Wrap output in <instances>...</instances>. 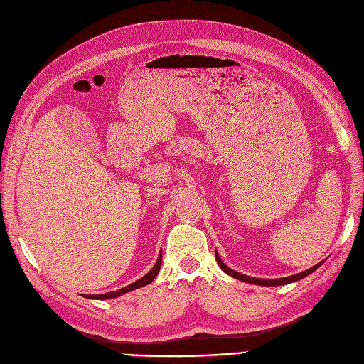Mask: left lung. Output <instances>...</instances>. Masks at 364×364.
Here are the masks:
<instances>
[{"instance_id":"obj_1","label":"left lung","mask_w":364,"mask_h":364,"mask_svg":"<svg viewBox=\"0 0 364 364\" xmlns=\"http://www.w3.org/2000/svg\"><path fill=\"white\" fill-rule=\"evenodd\" d=\"M216 261H218L219 267L222 268V270H223L226 274H230V276H232L234 279H238V280H241V282H247V284L259 285V287H282V285L292 284V282L301 280V279H304L306 276L314 273V272L316 270V268H319L322 264L326 262V261H321V262H318L316 265H314L312 268H309V270L301 272V273H297V274H294V276H288V277H280V279H259V277H250V276H246V274H241V273L232 270V268H230L228 265H225L223 261L220 259L218 252H216Z\"/></svg>"}]
</instances>
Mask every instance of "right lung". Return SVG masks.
<instances>
[{"mask_svg":"<svg viewBox=\"0 0 364 364\" xmlns=\"http://www.w3.org/2000/svg\"><path fill=\"white\" fill-rule=\"evenodd\" d=\"M160 265H161V252L159 253V258H157V261H156V264H154V267L151 268V270L148 272L145 276H142L141 279H138L136 282H133V284H130V285H127L124 288H121L118 291L99 294V295H85V297L91 299V300H109V299H117V297H119V295H123L126 292H130V291H134V289H138V288H142V287H145L148 284H151V282L156 279V276L159 274V270H160Z\"/></svg>","mask_w":364,"mask_h":364,"instance_id":"1","label":"right lung"}]
</instances>
